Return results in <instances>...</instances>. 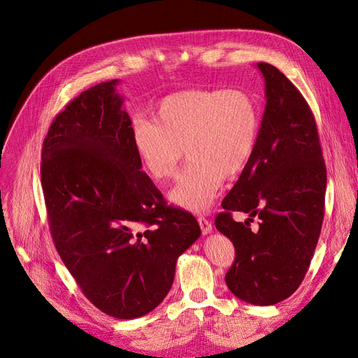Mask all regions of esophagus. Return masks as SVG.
I'll return each mask as SVG.
<instances>
[{"label": "esophagus", "instance_id": "1", "mask_svg": "<svg viewBox=\"0 0 358 358\" xmlns=\"http://www.w3.org/2000/svg\"><path fill=\"white\" fill-rule=\"evenodd\" d=\"M197 220H199V224H200L203 235H208V234L212 232V222H210L209 219H206V217H201V216H200Z\"/></svg>", "mask_w": 358, "mask_h": 358}]
</instances>
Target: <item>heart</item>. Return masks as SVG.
I'll return each mask as SVG.
<instances>
[{
	"mask_svg": "<svg viewBox=\"0 0 358 358\" xmlns=\"http://www.w3.org/2000/svg\"><path fill=\"white\" fill-rule=\"evenodd\" d=\"M254 100L241 90H190L171 94L138 122L134 145L145 171L157 181L177 176L184 150L192 162L171 192V200L194 213L208 212L224 177L234 178L250 162L258 139Z\"/></svg>",
	"mask_w": 358,
	"mask_h": 358,
	"instance_id": "heart-1",
	"label": "heart"
}]
</instances>
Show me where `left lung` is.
I'll use <instances>...</instances> for the list:
<instances>
[{
  "label": "left lung",
  "mask_w": 358,
  "mask_h": 358,
  "mask_svg": "<svg viewBox=\"0 0 358 358\" xmlns=\"http://www.w3.org/2000/svg\"><path fill=\"white\" fill-rule=\"evenodd\" d=\"M266 110L254 154L228 196L216 229L235 247L224 281L241 300L275 305L302 283L324 220L327 166L316 123L300 91L275 66L258 62ZM231 211L259 219V228L235 222Z\"/></svg>",
  "instance_id": "obj_1"
}]
</instances>
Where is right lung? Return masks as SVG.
<instances>
[{
	"mask_svg": "<svg viewBox=\"0 0 358 358\" xmlns=\"http://www.w3.org/2000/svg\"><path fill=\"white\" fill-rule=\"evenodd\" d=\"M119 80L94 85L55 117L42 189L55 247L90 302L117 319L154 310L178 257L201 235L141 171Z\"/></svg>",
	"mask_w": 358,
	"mask_h": 358,
	"instance_id": "add662e5",
	"label": "right lung"
}]
</instances>
